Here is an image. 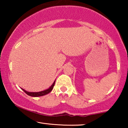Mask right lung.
Masks as SVG:
<instances>
[{"instance_id":"obj_1","label":"right lung","mask_w":128,"mask_h":128,"mask_svg":"<svg viewBox=\"0 0 128 128\" xmlns=\"http://www.w3.org/2000/svg\"><path fill=\"white\" fill-rule=\"evenodd\" d=\"M55 82L53 83V84H52L51 86L50 87V88L46 89V90H45L42 91V92H27V91L25 90H24L23 88H22V90L27 94V95H28L30 96H32V97H40V96L46 95V94L50 93V92L52 90V89H53L54 85H55Z\"/></svg>"}]
</instances>
